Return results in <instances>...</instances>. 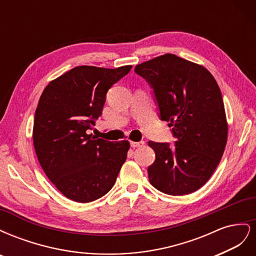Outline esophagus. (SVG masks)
I'll use <instances>...</instances> for the list:
<instances>
[{
	"mask_svg": "<svg viewBox=\"0 0 256 256\" xmlns=\"http://www.w3.org/2000/svg\"><path fill=\"white\" fill-rule=\"evenodd\" d=\"M130 145H131V147H134V148H136V147H142V146H144V145H145V142H144V141H140V142H134V141H131V142H130Z\"/></svg>",
	"mask_w": 256,
	"mask_h": 256,
	"instance_id": "1",
	"label": "esophagus"
}]
</instances>
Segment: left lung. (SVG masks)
I'll list each match as a JSON object with an SVG mask.
<instances>
[{"label": "left lung", "mask_w": 256, "mask_h": 256, "mask_svg": "<svg viewBox=\"0 0 256 256\" xmlns=\"http://www.w3.org/2000/svg\"><path fill=\"white\" fill-rule=\"evenodd\" d=\"M154 90L161 120L168 122L175 146L150 141L156 160L148 178L170 196L189 194L208 182L228 141L219 85L205 67L168 53L136 66Z\"/></svg>", "instance_id": "1"}]
</instances>
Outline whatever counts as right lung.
Listing matches in <instances>:
<instances>
[{
	"instance_id": "obj_1",
	"label": "right lung",
	"mask_w": 256,
	"mask_h": 256,
	"mask_svg": "<svg viewBox=\"0 0 256 256\" xmlns=\"http://www.w3.org/2000/svg\"><path fill=\"white\" fill-rule=\"evenodd\" d=\"M131 68L74 67L51 81L40 98L33 127L38 161L58 190L74 202L106 194L126 161L127 140L110 142L90 130L102 114L106 92Z\"/></svg>"
}]
</instances>
